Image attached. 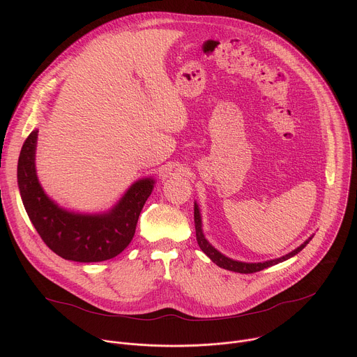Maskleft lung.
I'll list each match as a JSON object with an SVG mask.
<instances>
[{
    "mask_svg": "<svg viewBox=\"0 0 357 357\" xmlns=\"http://www.w3.org/2000/svg\"><path fill=\"white\" fill-rule=\"evenodd\" d=\"M195 230H196V240H197V244L200 247V250L206 254V256L219 267L225 268V270H229V271H234V273H241V274H251V273H257V271H261L264 268H268L271 266H275L278 263H282L291 257H294L295 254H298L305 245H307L314 234L305 240L299 247H296L295 250H292L291 252L285 254V256L280 257V259H274V260H268V261H263V263H244V261H237V260H233V259H229L226 257L225 254H222L219 250H216L209 241L208 238L205 237V234H203V229H202V215H200V209H199V205L195 202Z\"/></svg>",
    "mask_w": 357,
    "mask_h": 357,
    "instance_id": "left-lung-1",
    "label": "left lung"
}]
</instances>
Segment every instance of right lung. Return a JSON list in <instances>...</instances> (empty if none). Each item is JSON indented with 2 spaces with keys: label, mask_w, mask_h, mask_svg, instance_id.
Listing matches in <instances>:
<instances>
[{
  "label": "right lung",
  "mask_w": 357,
  "mask_h": 357,
  "mask_svg": "<svg viewBox=\"0 0 357 357\" xmlns=\"http://www.w3.org/2000/svg\"><path fill=\"white\" fill-rule=\"evenodd\" d=\"M38 130L25 139L18 160V188L24 208L45 244L65 260L98 263L114 259L131 243L139 213L154 189V178L135 181L103 213H79L50 199L36 175Z\"/></svg>",
  "instance_id": "1"
}]
</instances>
